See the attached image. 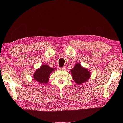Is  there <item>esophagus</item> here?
I'll return each instance as SVG.
<instances>
[{
	"label": "esophagus",
	"instance_id": "1",
	"mask_svg": "<svg viewBox=\"0 0 123 123\" xmlns=\"http://www.w3.org/2000/svg\"><path fill=\"white\" fill-rule=\"evenodd\" d=\"M65 69V67H61V68H59V70H64Z\"/></svg>",
	"mask_w": 123,
	"mask_h": 123
}]
</instances>
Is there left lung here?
I'll return each instance as SVG.
<instances>
[{
	"instance_id": "8db88e82",
	"label": "left lung",
	"mask_w": 123,
	"mask_h": 123,
	"mask_svg": "<svg viewBox=\"0 0 123 123\" xmlns=\"http://www.w3.org/2000/svg\"><path fill=\"white\" fill-rule=\"evenodd\" d=\"M71 72L73 80L78 85L81 84L87 81L91 75L89 71L83 68L79 63H77L74 67L71 70Z\"/></svg>"
}]
</instances>
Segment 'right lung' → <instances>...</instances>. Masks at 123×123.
I'll return each mask as SVG.
<instances>
[{
	"label": "right lung",
	"instance_id": "right-lung-1",
	"mask_svg": "<svg viewBox=\"0 0 123 123\" xmlns=\"http://www.w3.org/2000/svg\"><path fill=\"white\" fill-rule=\"evenodd\" d=\"M55 69L51 68L49 66L43 65L37 70L34 73V79L40 84H47L49 81V78L52 72Z\"/></svg>",
	"mask_w": 123,
	"mask_h": 123
}]
</instances>
